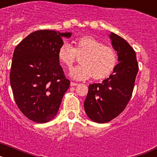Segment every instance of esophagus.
Here are the masks:
<instances>
[{
  "label": "esophagus",
  "mask_w": 157,
  "mask_h": 157,
  "mask_svg": "<svg viewBox=\"0 0 157 157\" xmlns=\"http://www.w3.org/2000/svg\"><path fill=\"white\" fill-rule=\"evenodd\" d=\"M78 83L75 82H71V86H77Z\"/></svg>",
  "instance_id": "1"
}]
</instances>
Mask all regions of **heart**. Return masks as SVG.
<instances>
[{
    "label": "heart",
    "instance_id": "1",
    "mask_svg": "<svg viewBox=\"0 0 157 157\" xmlns=\"http://www.w3.org/2000/svg\"><path fill=\"white\" fill-rule=\"evenodd\" d=\"M78 57L80 58L81 65L71 71V75L76 79L93 77L96 81L105 80L112 75L118 63L114 48L90 35L75 38L73 47L67 43L59 47L58 59L67 68H71Z\"/></svg>",
    "mask_w": 157,
    "mask_h": 157
}]
</instances>
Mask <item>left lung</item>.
<instances>
[{"instance_id": "1", "label": "left lung", "mask_w": 157, "mask_h": 157, "mask_svg": "<svg viewBox=\"0 0 157 157\" xmlns=\"http://www.w3.org/2000/svg\"><path fill=\"white\" fill-rule=\"evenodd\" d=\"M120 63L109 78L101 83L89 85L84 108L88 117L99 123L111 121L123 112L130 101L138 63L134 48L117 34H110Z\"/></svg>"}]
</instances>
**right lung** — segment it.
<instances>
[{
    "label": "right lung",
    "mask_w": 157,
    "mask_h": 157,
    "mask_svg": "<svg viewBox=\"0 0 157 157\" xmlns=\"http://www.w3.org/2000/svg\"><path fill=\"white\" fill-rule=\"evenodd\" d=\"M71 33L37 30L16 47L12 56L10 83L19 110L38 123L52 120L70 86L58 59L63 37Z\"/></svg>",
    "instance_id": "right-lung-1"
}]
</instances>
